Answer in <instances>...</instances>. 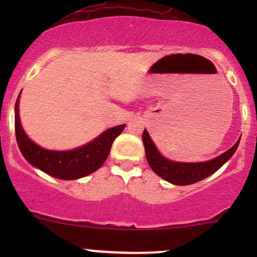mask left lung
I'll return each instance as SVG.
<instances>
[{
  "instance_id": "obj_1",
  "label": "left lung",
  "mask_w": 257,
  "mask_h": 257,
  "mask_svg": "<svg viewBox=\"0 0 257 257\" xmlns=\"http://www.w3.org/2000/svg\"><path fill=\"white\" fill-rule=\"evenodd\" d=\"M143 143L145 149V157H147L148 163L150 168L154 170L155 174L159 175L164 180L169 183L175 184V185H189V184L198 183L203 179L208 178L209 175L214 174L216 170H219L230 158L234 155L239 147L240 139L232 148H230L227 152L221 154L215 159L209 160L205 163H177L172 160L165 159L160 155L158 149L155 148L154 143L150 139L148 132H143Z\"/></svg>"
}]
</instances>
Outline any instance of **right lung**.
I'll return each mask as SVG.
<instances>
[{
    "label": "right lung",
    "mask_w": 257,
    "mask_h": 257,
    "mask_svg": "<svg viewBox=\"0 0 257 257\" xmlns=\"http://www.w3.org/2000/svg\"><path fill=\"white\" fill-rule=\"evenodd\" d=\"M125 124L114 126L100 134L89 144L68 152L47 150L35 144L22 129L18 114V98L15 105V131L18 148L30 164L63 180H74L92 174L107 159L114 139L123 132Z\"/></svg>",
    "instance_id": "obj_1"
}]
</instances>
